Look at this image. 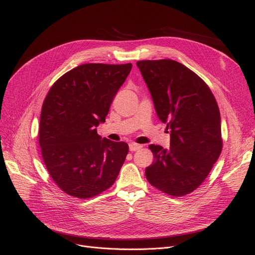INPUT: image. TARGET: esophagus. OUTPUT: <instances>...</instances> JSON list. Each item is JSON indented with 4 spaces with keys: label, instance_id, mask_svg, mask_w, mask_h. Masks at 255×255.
Masks as SVG:
<instances>
[{
    "label": "esophagus",
    "instance_id": "esophagus-1",
    "mask_svg": "<svg viewBox=\"0 0 255 255\" xmlns=\"http://www.w3.org/2000/svg\"><path fill=\"white\" fill-rule=\"evenodd\" d=\"M139 149H141V145L140 144H137V143H130L129 144V150L131 152H135V151H137Z\"/></svg>",
    "mask_w": 255,
    "mask_h": 255
}]
</instances>
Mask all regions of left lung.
<instances>
[{"instance_id":"1","label":"left lung","mask_w":255,"mask_h":255,"mask_svg":"<svg viewBox=\"0 0 255 255\" xmlns=\"http://www.w3.org/2000/svg\"><path fill=\"white\" fill-rule=\"evenodd\" d=\"M156 114L170 133V146L150 144L154 162L145 177L158 190L183 196L198 188L222 150L219 107L208 85L173 60L136 63Z\"/></svg>"}]
</instances>
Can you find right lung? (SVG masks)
Segmentation results:
<instances>
[{
	"instance_id": "right-lung-1",
	"label": "right lung",
	"mask_w": 255,
	"mask_h": 255,
	"mask_svg": "<svg viewBox=\"0 0 255 255\" xmlns=\"http://www.w3.org/2000/svg\"><path fill=\"white\" fill-rule=\"evenodd\" d=\"M132 64H83L66 72L44 99L39 144L51 179L65 193L90 198L109 189L122 167L129 146L101 138L111 104Z\"/></svg>"
}]
</instances>
